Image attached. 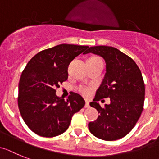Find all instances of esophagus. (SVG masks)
<instances>
[{"mask_svg":"<svg viewBox=\"0 0 159 159\" xmlns=\"http://www.w3.org/2000/svg\"><path fill=\"white\" fill-rule=\"evenodd\" d=\"M85 107H90V102H86V104H85Z\"/></svg>","mask_w":159,"mask_h":159,"instance_id":"34e87169","label":"esophagus"}]
</instances>
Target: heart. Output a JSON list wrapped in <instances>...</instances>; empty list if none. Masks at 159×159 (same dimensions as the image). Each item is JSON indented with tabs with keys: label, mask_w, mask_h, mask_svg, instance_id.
Segmentation results:
<instances>
[{
	"label": "heart",
	"mask_w": 159,
	"mask_h": 159,
	"mask_svg": "<svg viewBox=\"0 0 159 159\" xmlns=\"http://www.w3.org/2000/svg\"><path fill=\"white\" fill-rule=\"evenodd\" d=\"M80 91L85 96H88L90 94V90L86 89V88H80Z\"/></svg>",
	"instance_id": "obj_1"
}]
</instances>
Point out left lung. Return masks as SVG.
I'll use <instances>...</instances> for the list:
<instances>
[{
    "label": "left lung",
    "instance_id": "1",
    "mask_svg": "<svg viewBox=\"0 0 159 159\" xmlns=\"http://www.w3.org/2000/svg\"><path fill=\"white\" fill-rule=\"evenodd\" d=\"M90 52L104 59L106 73L90 103L100 115L95 121L89 123L88 127L99 139H120L133 129L143 111L142 74L135 61L113 47H90L85 54ZM106 98H110L111 103L102 109L98 101Z\"/></svg>",
    "mask_w": 159,
    "mask_h": 159
}]
</instances>
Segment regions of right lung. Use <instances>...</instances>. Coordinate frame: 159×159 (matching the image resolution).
Instances as JSON below:
<instances>
[{
  "label": "right lung",
  "mask_w": 159,
  "mask_h": 159,
  "mask_svg": "<svg viewBox=\"0 0 159 159\" xmlns=\"http://www.w3.org/2000/svg\"><path fill=\"white\" fill-rule=\"evenodd\" d=\"M88 46L60 44L41 51L30 59L18 84V103L28 128L37 135L53 137L65 133L73 114L85 106V100L72 93L65 100L56 89L68 79V67Z\"/></svg>",
  "instance_id": "right-lung-1"
}]
</instances>
